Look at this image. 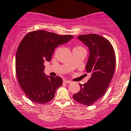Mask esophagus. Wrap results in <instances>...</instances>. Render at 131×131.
<instances>
[{
	"mask_svg": "<svg viewBox=\"0 0 131 131\" xmlns=\"http://www.w3.org/2000/svg\"><path fill=\"white\" fill-rule=\"evenodd\" d=\"M63 82H64V83H71V82H72V81H70V80H63Z\"/></svg>",
	"mask_w": 131,
	"mask_h": 131,
	"instance_id": "esophagus-1",
	"label": "esophagus"
}]
</instances>
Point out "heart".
Masks as SVG:
<instances>
[{
  "instance_id": "b5f03b06",
  "label": "heart",
  "mask_w": 131,
  "mask_h": 131,
  "mask_svg": "<svg viewBox=\"0 0 131 131\" xmlns=\"http://www.w3.org/2000/svg\"><path fill=\"white\" fill-rule=\"evenodd\" d=\"M78 47H79V46H78Z\"/></svg>"
}]
</instances>
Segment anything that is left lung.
I'll return each mask as SVG.
<instances>
[{"label":"left lung","instance_id":"8db88e82","mask_svg":"<svg viewBox=\"0 0 131 131\" xmlns=\"http://www.w3.org/2000/svg\"><path fill=\"white\" fill-rule=\"evenodd\" d=\"M77 38L89 49L85 69L91 77L88 82L79 84L80 90L73 98L79 103L91 106L105 95L109 87L115 69V54L110 42L97 34L81 35Z\"/></svg>","mask_w":131,"mask_h":131}]
</instances>
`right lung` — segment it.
<instances>
[{
	"instance_id": "obj_1",
	"label": "right lung",
	"mask_w": 131,
	"mask_h": 131,
	"mask_svg": "<svg viewBox=\"0 0 131 131\" xmlns=\"http://www.w3.org/2000/svg\"><path fill=\"white\" fill-rule=\"evenodd\" d=\"M73 37L40 30L28 33L21 41L16 54V73L21 88L31 101L45 104L54 98L63 80L46 76L43 63L51 61L56 47Z\"/></svg>"
}]
</instances>
